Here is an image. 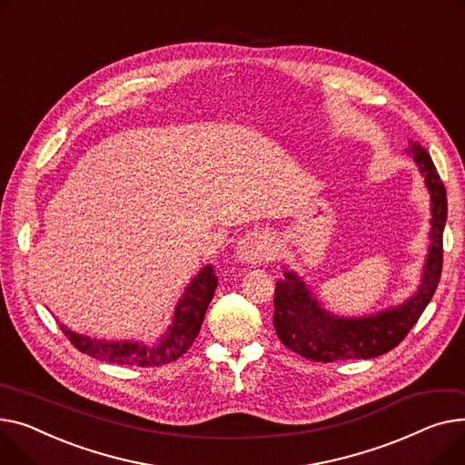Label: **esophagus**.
Segmentation results:
<instances>
[{
	"label": "esophagus",
	"instance_id": "esophagus-1",
	"mask_svg": "<svg viewBox=\"0 0 465 465\" xmlns=\"http://www.w3.org/2000/svg\"><path fill=\"white\" fill-rule=\"evenodd\" d=\"M236 257L248 264L268 262L276 257V240L268 231H250L245 232L236 245Z\"/></svg>",
	"mask_w": 465,
	"mask_h": 465
}]
</instances>
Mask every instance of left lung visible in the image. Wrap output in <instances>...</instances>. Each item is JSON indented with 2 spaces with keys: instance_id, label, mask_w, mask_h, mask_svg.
Returning a JSON list of instances; mask_svg holds the SVG:
<instances>
[{
  "instance_id": "8db88e82",
  "label": "left lung",
  "mask_w": 465,
  "mask_h": 465,
  "mask_svg": "<svg viewBox=\"0 0 465 465\" xmlns=\"http://www.w3.org/2000/svg\"><path fill=\"white\" fill-rule=\"evenodd\" d=\"M409 155L424 174L431 197V243L424 278L417 294L405 304L362 319H340L326 313L310 291L291 272L276 283L274 329L282 343L313 362L373 359L392 351L413 329L438 289L443 270V231L447 191L426 148L409 141Z\"/></svg>"
}]
</instances>
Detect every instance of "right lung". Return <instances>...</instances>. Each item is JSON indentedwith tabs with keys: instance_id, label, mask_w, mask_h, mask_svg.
I'll return each instance as SVG.
<instances>
[{
	"instance_id": "obj_1",
	"label": "right lung",
	"mask_w": 465,
	"mask_h": 465,
	"mask_svg": "<svg viewBox=\"0 0 465 465\" xmlns=\"http://www.w3.org/2000/svg\"><path fill=\"white\" fill-rule=\"evenodd\" d=\"M215 287L217 278L213 268L204 266L201 270V274L185 289L176 308L173 326L169 329L167 336L161 338L157 345H143L131 341H94L90 338L69 332L65 326H62V331L80 352L88 354L92 359L122 366H163L174 362L191 345H193L203 326L208 304L213 298Z\"/></svg>"
}]
</instances>
